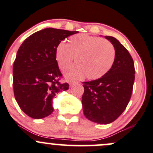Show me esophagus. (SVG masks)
<instances>
[{
    "mask_svg": "<svg viewBox=\"0 0 153 153\" xmlns=\"http://www.w3.org/2000/svg\"><path fill=\"white\" fill-rule=\"evenodd\" d=\"M76 83H77V82H75V81H70V82H69V84H70V86H72V85H74V84H76Z\"/></svg>",
    "mask_w": 153,
    "mask_h": 153,
    "instance_id": "obj_1",
    "label": "esophagus"
}]
</instances>
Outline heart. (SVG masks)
I'll use <instances>...</instances> for the list:
<instances>
[{"instance_id": "b5f03b06", "label": "heart", "mask_w": 153, "mask_h": 153, "mask_svg": "<svg viewBox=\"0 0 153 153\" xmlns=\"http://www.w3.org/2000/svg\"><path fill=\"white\" fill-rule=\"evenodd\" d=\"M56 60L62 70L73 62L77 64L65 73L68 79H79L86 75L89 80H97L108 73L115 61L113 45L104 39L85 33L73 35L68 42L60 43L56 48Z\"/></svg>"}]
</instances>
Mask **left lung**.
<instances>
[{"label": "left lung", "instance_id": "obj_1", "mask_svg": "<svg viewBox=\"0 0 153 153\" xmlns=\"http://www.w3.org/2000/svg\"><path fill=\"white\" fill-rule=\"evenodd\" d=\"M116 52L111 70L99 79L83 82L82 105L84 116L93 123L109 124L125 110L131 97L135 80L134 62L117 39L105 36Z\"/></svg>", "mask_w": 153, "mask_h": 153}]
</instances>
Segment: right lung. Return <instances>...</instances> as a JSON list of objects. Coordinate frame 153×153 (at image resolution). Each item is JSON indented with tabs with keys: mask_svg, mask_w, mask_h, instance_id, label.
Masks as SVG:
<instances>
[{
	"mask_svg": "<svg viewBox=\"0 0 153 153\" xmlns=\"http://www.w3.org/2000/svg\"><path fill=\"white\" fill-rule=\"evenodd\" d=\"M78 31L49 28L28 36L18 49L13 65L16 101L25 114L42 119L53 111V99L69 89L56 60V48L65 38Z\"/></svg>",
	"mask_w": 153,
	"mask_h": 153,
	"instance_id": "obj_1",
	"label": "right lung"
}]
</instances>
